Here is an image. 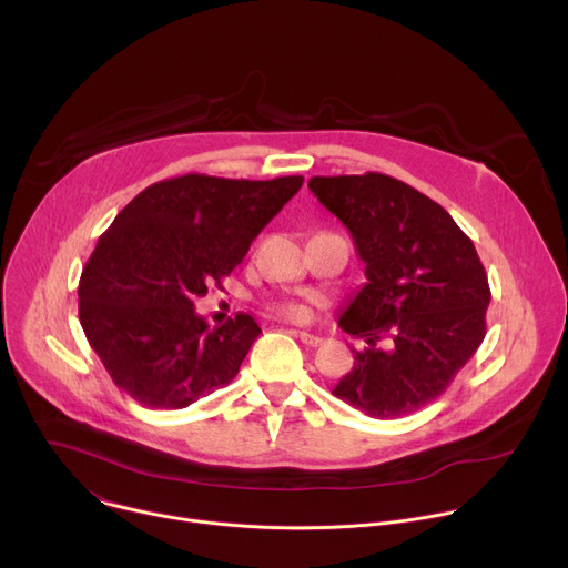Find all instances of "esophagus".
Returning <instances> with one entry per match:
<instances>
[{
    "label": "esophagus",
    "instance_id": "1",
    "mask_svg": "<svg viewBox=\"0 0 568 568\" xmlns=\"http://www.w3.org/2000/svg\"><path fill=\"white\" fill-rule=\"evenodd\" d=\"M294 337H298L305 346H318L321 344V337H316V335H310V333H305V331H294Z\"/></svg>",
    "mask_w": 568,
    "mask_h": 568
}]
</instances>
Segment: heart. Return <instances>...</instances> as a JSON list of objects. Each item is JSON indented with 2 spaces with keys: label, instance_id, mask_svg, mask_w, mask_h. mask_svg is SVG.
I'll return each instance as SVG.
<instances>
[{
  "label": "heart",
  "instance_id": "1",
  "mask_svg": "<svg viewBox=\"0 0 568 568\" xmlns=\"http://www.w3.org/2000/svg\"><path fill=\"white\" fill-rule=\"evenodd\" d=\"M283 312L292 318H307V307L305 305H298V303H287L283 305Z\"/></svg>",
  "mask_w": 568,
  "mask_h": 568
}]
</instances>
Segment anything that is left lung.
Instances as JSON below:
<instances>
[{
  "label": "left lung",
  "instance_id": "8db88e82",
  "mask_svg": "<svg viewBox=\"0 0 568 568\" xmlns=\"http://www.w3.org/2000/svg\"><path fill=\"white\" fill-rule=\"evenodd\" d=\"M351 231L366 283L339 328L371 348L333 393L371 418L409 416L452 384L485 337L490 285L471 240L434 200L382 173L312 178ZM388 336V349L374 342Z\"/></svg>",
  "mask_w": 568,
  "mask_h": 568
}]
</instances>
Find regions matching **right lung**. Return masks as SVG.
<instances>
[{
    "instance_id": "obj_1",
    "label": "right lung",
    "mask_w": 568,
    "mask_h": 568,
    "mask_svg": "<svg viewBox=\"0 0 568 568\" xmlns=\"http://www.w3.org/2000/svg\"><path fill=\"white\" fill-rule=\"evenodd\" d=\"M301 184L191 173L114 217L80 276L78 314L119 388L150 409H184L237 375L258 323L240 312L209 328L195 298L220 287Z\"/></svg>"
}]
</instances>
